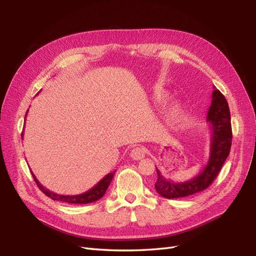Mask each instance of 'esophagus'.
I'll list each match as a JSON object with an SVG mask.
<instances>
[{"label":"esophagus","mask_w":256,"mask_h":256,"mask_svg":"<svg viewBox=\"0 0 256 256\" xmlns=\"http://www.w3.org/2000/svg\"><path fill=\"white\" fill-rule=\"evenodd\" d=\"M144 156H145V150L143 147H134V148L130 152V157L134 160H140L144 158Z\"/></svg>","instance_id":"34e87169"}]
</instances>
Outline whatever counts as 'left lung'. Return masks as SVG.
Listing matches in <instances>:
<instances>
[{"mask_svg":"<svg viewBox=\"0 0 256 256\" xmlns=\"http://www.w3.org/2000/svg\"><path fill=\"white\" fill-rule=\"evenodd\" d=\"M207 122L210 128V154L207 164L200 173L192 180L184 182H173L157 170V182L154 189L161 196L178 198L196 194L208 188L218 176L223 164L228 157L232 146V126L228 104L219 90L214 88L212 104L207 113Z\"/></svg>","mask_w":256,"mask_h":256,"instance_id":"1","label":"left lung"}]
</instances>
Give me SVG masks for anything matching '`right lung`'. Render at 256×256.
Returning <instances> with one entry per match:
<instances>
[{
	"label": "right lung",
	"instance_id": "obj_1",
	"mask_svg": "<svg viewBox=\"0 0 256 256\" xmlns=\"http://www.w3.org/2000/svg\"><path fill=\"white\" fill-rule=\"evenodd\" d=\"M23 136V134H21V136ZM114 174H115V171L112 173H109L106 176H104L96 186H94V187L90 189L88 191L82 193V194L60 196V194H56V193H53L52 191H49L48 189H46L44 186L40 184V182L36 180L35 175L32 172L33 178L35 180V182L37 184L38 188H40L46 196H49L53 200H60V202L69 203V204H88V203L96 202L97 200L102 198L104 196V193H106L108 187H109V184H111V180H112Z\"/></svg>",
	"mask_w": 256,
	"mask_h": 256
}]
</instances>
